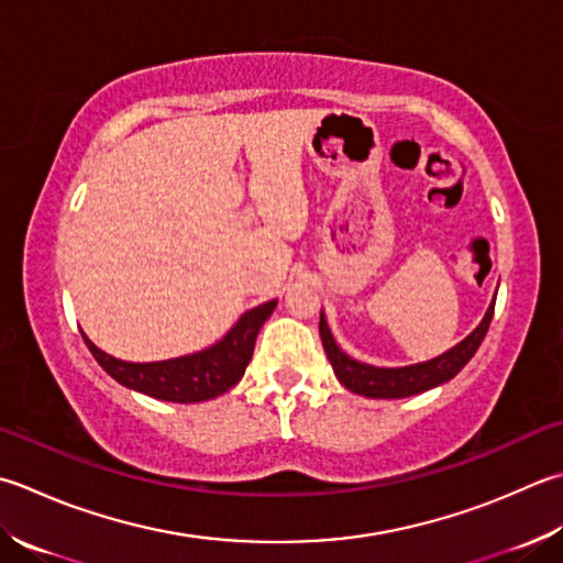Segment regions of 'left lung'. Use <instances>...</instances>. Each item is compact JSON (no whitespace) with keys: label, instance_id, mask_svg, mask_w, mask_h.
I'll return each mask as SVG.
<instances>
[{"label":"left lung","instance_id":"obj_1","mask_svg":"<svg viewBox=\"0 0 563 563\" xmlns=\"http://www.w3.org/2000/svg\"><path fill=\"white\" fill-rule=\"evenodd\" d=\"M495 310V300L488 305L486 314H483L481 324L473 332L459 341L456 346L444 351L442 356H434L422 363H412V366H371L351 358L344 349L336 344L332 329L327 324L324 312H319V336H322L324 354L332 363L334 376L346 390L363 395V398L373 400H395V398H410V395H420L424 390H432L437 385L451 380L456 373L466 366V363L476 354L481 341L486 339L490 319Z\"/></svg>","mask_w":563,"mask_h":563}]
</instances>
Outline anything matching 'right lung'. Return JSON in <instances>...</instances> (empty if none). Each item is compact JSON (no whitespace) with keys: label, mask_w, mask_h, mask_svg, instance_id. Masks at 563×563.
Here are the masks:
<instances>
[{"label":"right lung","mask_w":563,"mask_h":563,"mask_svg":"<svg viewBox=\"0 0 563 563\" xmlns=\"http://www.w3.org/2000/svg\"><path fill=\"white\" fill-rule=\"evenodd\" d=\"M275 305L278 300H268L246 310L212 346L165 361H121L95 346L85 332L80 334L99 366L124 388L165 402H205L217 398V395H224L244 378L253 346H256V336L273 314Z\"/></svg>","instance_id":"add662e5"}]
</instances>
